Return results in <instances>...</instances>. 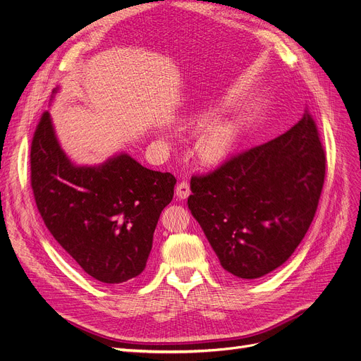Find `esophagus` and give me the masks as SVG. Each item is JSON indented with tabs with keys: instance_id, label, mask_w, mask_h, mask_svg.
Instances as JSON below:
<instances>
[{
	"instance_id": "34e87169",
	"label": "esophagus",
	"mask_w": 361,
	"mask_h": 361,
	"mask_svg": "<svg viewBox=\"0 0 361 361\" xmlns=\"http://www.w3.org/2000/svg\"><path fill=\"white\" fill-rule=\"evenodd\" d=\"M190 195V184L188 181H181L177 184V196L180 199H185Z\"/></svg>"
}]
</instances>
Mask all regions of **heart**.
I'll list each match as a JSON object with an SVG mask.
<instances>
[{"mask_svg":"<svg viewBox=\"0 0 361 361\" xmlns=\"http://www.w3.org/2000/svg\"><path fill=\"white\" fill-rule=\"evenodd\" d=\"M208 118L209 116L205 113L202 116H199L196 123L207 122ZM235 133H236V128L232 122L216 120V122L207 123L201 129V133H199L197 137V144H196L197 156L201 157L204 162H209V164L219 162V160L223 159L231 150L235 140Z\"/></svg>","mask_w":361,"mask_h":361,"instance_id":"heart-1","label":"heart"}]
</instances>
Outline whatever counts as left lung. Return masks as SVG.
Wrapping results in <instances>:
<instances>
[{
    "label": "left lung",
    "instance_id": "8db88e82",
    "mask_svg": "<svg viewBox=\"0 0 361 361\" xmlns=\"http://www.w3.org/2000/svg\"><path fill=\"white\" fill-rule=\"evenodd\" d=\"M326 177V152L305 110L283 135L193 176L189 209L221 268L236 278L272 272L308 232Z\"/></svg>",
    "mask_w": 361,
    "mask_h": 361
}]
</instances>
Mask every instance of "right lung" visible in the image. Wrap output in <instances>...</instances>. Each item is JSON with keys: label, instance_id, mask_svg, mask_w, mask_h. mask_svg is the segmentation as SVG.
I'll return each instance as SVG.
<instances>
[{"label": "right lung", "instance_id": "obj_1", "mask_svg": "<svg viewBox=\"0 0 361 361\" xmlns=\"http://www.w3.org/2000/svg\"><path fill=\"white\" fill-rule=\"evenodd\" d=\"M176 183L171 172L144 168L125 153L99 166H75L49 111L34 132L31 188L39 216L80 268L104 284L126 283L145 269Z\"/></svg>", "mask_w": 361, "mask_h": 361}]
</instances>
